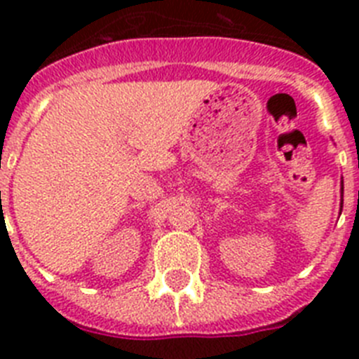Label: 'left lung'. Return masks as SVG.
I'll return each mask as SVG.
<instances>
[{
    "mask_svg": "<svg viewBox=\"0 0 359 359\" xmlns=\"http://www.w3.org/2000/svg\"><path fill=\"white\" fill-rule=\"evenodd\" d=\"M344 183V182H341ZM341 192H344V185H341ZM341 207H344V199H341Z\"/></svg>",
    "mask_w": 359,
    "mask_h": 359,
    "instance_id": "1",
    "label": "left lung"
}]
</instances>
